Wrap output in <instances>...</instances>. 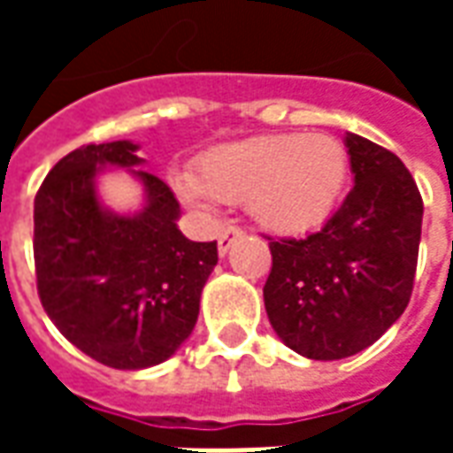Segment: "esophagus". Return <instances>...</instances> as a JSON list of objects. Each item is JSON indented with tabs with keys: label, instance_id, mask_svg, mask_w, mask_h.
Masks as SVG:
<instances>
[{
	"label": "esophagus",
	"instance_id": "1",
	"mask_svg": "<svg viewBox=\"0 0 453 453\" xmlns=\"http://www.w3.org/2000/svg\"><path fill=\"white\" fill-rule=\"evenodd\" d=\"M242 235H245V230H242V227H235V226L226 227V230L220 233V237H218V255L226 257L227 250L233 247V242H235L237 237H242Z\"/></svg>",
	"mask_w": 453,
	"mask_h": 453
}]
</instances>
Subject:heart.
Returning <instances> with one entry per match:
<instances>
[{
	"mask_svg": "<svg viewBox=\"0 0 453 453\" xmlns=\"http://www.w3.org/2000/svg\"><path fill=\"white\" fill-rule=\"evenodd\" d=\"M349 179V155L330 135H262L208 150L196 174L174 179L179 198L206 211L213 198L245 203L276 235H301L333 216Z\"/></svg>",
	"mask_w": 453,
	"mask_h": 453,
	"instance_id": "obj_1",
	"label": "heart"
}]
</instances>
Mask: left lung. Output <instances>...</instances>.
<instances>
[{"label": "left lung", "mask_w": 453, "mask_h": 453, "mask_svg": "<svg viewBox=\"0 0 453 453\" xmlns=\"http://www.w3.org/2000/svg\"><path fill=\"white\" fill-rule=\"evenodd\" d=\"M354 174L344 203L320 233L269 242V323L288 349L334 361L366 349L408 308L422 196L390 150L344 135Z\"/></svg>", "instance_id": "obj_1"}]
</instances>
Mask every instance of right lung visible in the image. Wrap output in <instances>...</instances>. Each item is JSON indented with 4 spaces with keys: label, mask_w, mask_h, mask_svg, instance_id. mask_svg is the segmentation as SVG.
<instances>
[{
    "label": "right lung",
    "mask_w": 453,
    "mask_h": 453,
    "mask_svg": "<svg viewBox=\"0 0 453 453\" xmlns=\"http://www.w3.org/2000/svg\"><path fill=\"white\" fill-rule=\"evenodd\" d=\"M140 145L116 140L73 150L34 201L38 296L55 327L104 366L138 371L167 361L198 320L216 242L181 235L172 188L150 174ZM126 168L143 187L135 214H116L96 181Z\"/></svg>",
    "instance_id": "1"
}]
</instances>
